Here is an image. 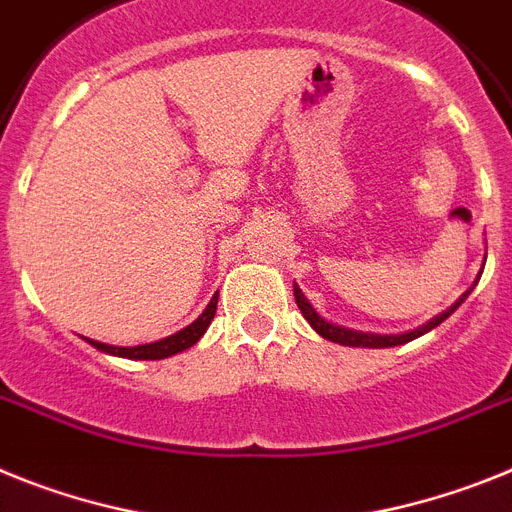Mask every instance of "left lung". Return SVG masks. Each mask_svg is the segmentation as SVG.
I'll return each mask as SVG.
<instances>
[{
	"instance_id": "1",
	"label": "left lung",
	"mask_w": 512,
	"mask_h": 512,
	"mask_svg": "<svg viewBox=\"0 0 512 512\" xmlns=\"http://www.w3.org/2000/svg\"><path fill=\"white\" fill-rule=\"evenodd\" d=\"M474 290V285L469 287V290L461 295V298L456 300V303L451 305L448 310H443L440 316L430 318L427 323H422V326H417V329L406 331V334H370V331H357V329H347V326H339V323H331L326 321V318L318 313L313 305H310V300L305 298L303 290H300L298 285H295V303H298L300 313H303L305 321L313 326V331L316 334H321L323 339H329V342H336V344H344V347H370V349H383V347H399V344H406L412 342V339H417V336L427 334V331H432L435 326H440V323L445 321V318L451 316L453 310L458 308V305L464 303L466 298H469V292Z\"/></svg>"
}]
</instances>
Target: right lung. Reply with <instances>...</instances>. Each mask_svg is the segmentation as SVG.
Segmentation results:
<instances>
[{"label":"right lung","instance_id":"obj_1","mask_svg":"<svg viewBox=\"0 0 512 512\" xmlns=\"http://www.w3.org/2000/svg\"><path fill=\"white\" fill-rule=\"evenodd\" d=\"M217 298H220V292H214L209 305L202 310V316L196 318L194 323H189L186 329L176 331V334L165 336V339H160V342L137 344V347H113V344L95 342V339H87V336H85V342H90L95 349L106 352V355L126 357V360H165V357L178 355V352H183V349L194 347V344L202 339L204 331H207L209 323H212L214 313H217Z\"/></svg>","mask_w":512,"mask_h":512}]
</instances>
